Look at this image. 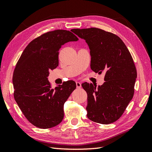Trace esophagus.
<instances>
[{
    "instance_id": "esophagus-1",
    "label": "esophagus",
    "mask_w": 152,
    "mask_h": 152,
    "mask_svg": "<svg viewBox=\"0 0 152 152\" xmlns=\"http://www.w3.org/2000/svg\"><path fill=\"white\" fill-rule=\"evenodd\" d=\"M76 86H77V88H78V89L80 88V87H81V84H80V82H76Z\"/></svg>"
}]
</instances>
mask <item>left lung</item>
<instances>
[{
  "instance_id": "1",
  "label": "left lung",
  "mask_w": 152,
  "mask_h": 152,
  "mask_svg": "<svg viewBox=\"0 0 152 152\" xmlns=\"http://www.w3.org/2000/svg\"><path fill=\"white\" fill-rule=\"evenodd\" d=\"M84 39L90 49L91 68L101 74L104 82L98 88L85 82L87 94V116L91 121L108 124L117 121L132 99L137 72L131 53L120 37L97 28L72 29Z\"/></svg>"
}]
</instances>
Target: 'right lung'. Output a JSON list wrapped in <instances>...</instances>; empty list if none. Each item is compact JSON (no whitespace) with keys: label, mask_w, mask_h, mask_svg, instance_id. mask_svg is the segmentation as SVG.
Here are the masks:
<instances>
[{"label":"right lung","mask_w":152,"mask_h":152,"mask_svg":"<svg viewBox=\"0 0 152 152\" xmlns=\"http://www.w3.org/2000/svg\"><path fill=\"white\" fill-rule=\"evenodd\" d=\"M78 40L68 30L47 32L28 44L16 64L12 76L14 97L27 120L36 127H53L63 120L64 104L76 84L68 80L53 89L48 77L49 70L58 66L62 45Z\"/></svg>","instance_id":"1"}]
</instances>
